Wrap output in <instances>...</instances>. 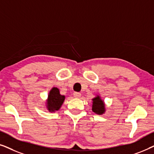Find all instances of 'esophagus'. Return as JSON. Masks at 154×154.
Returning <instances> with one entry per match:
<instances>
[{
  "instance_id": "1",
  "label": "esophagus",
  "mask_w": 154,
  "mask_h": 154,
  "mask_svg": "<svg viewBox=\"0 0 154 154\" xmlns=\"http://www.w3.org/2000/svg\"><path fill=\"white\" fill-rule=\"evenodd\" d=\"M73 96H74V97H75V98H79L81 96V94L80 93V92H73Z\"/></svg>"
}]
</instances>
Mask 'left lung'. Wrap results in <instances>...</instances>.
<instances>
[{
  "instance_id": "left-lung-1",
  "label": "left lung",
  "mask_w": 154,
  "mask_h": 154,
  "mask_svg": "<svg viewBox=\"0 0 154 154\" xmlns=\"http://www.w3.org/2000/svg\"><path fill=\"white\" fill-rule=\"evenodd\" d=\"M93 104H92V111L97 114H102L104 113L105 108L104 102L101 100L100 97L97 96L95 98L92 99Z\"/></svg>"
}]
</instances>
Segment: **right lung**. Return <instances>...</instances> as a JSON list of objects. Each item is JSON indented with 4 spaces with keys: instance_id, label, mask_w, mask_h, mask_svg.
Wrapping results in <instances>:
<instances>
[{
    "instance_id": "add662e5",
    "label": "right lung",
    "mask_w": 154,
    "mask_h": 154,
    "mask_svg": "<svg viewBox=\"0 0 154 154\" xmlns=\"http://www.w3.org/2000/svg\"><path fill=\"white\" fill-rule=\"evenodd\" d=\"M65 97L61 95L58 88H53L50 90L48 99V109L49 111H57L64 102Z\"/></svg>"
}]
</instances>
